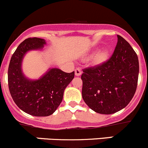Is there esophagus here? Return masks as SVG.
Returning a JSON list of instances; mask_svg holds the SVG:
<instances>
[{
    "mask_svg": "<svg viewBox=\"0 0 148 148\" xmlns=\"http://www.w3.org/2000/svg\"><path fill=\"white\" fill-rule=\"evenodd\" d=\"M82 70L80 69L79 68H77L75 69V75L77 76V77H79V76H80L82 74Z\"/></svg>",
    "mask_w": 148,
    "mask_h": 148,
    "instance_id": "esophagus-1",
    "label": "esophagus"
}]
</instances>
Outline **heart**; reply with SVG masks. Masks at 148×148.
<instances>
[{
	"label": "heart",
	"instance_id": "heart-1",
	"mask_svg": "<svg viewBox=\"0 0 148 148\" xmlns=\"http://www.w3.org/2000/svg\"><path fill=\"white\" fill-rule=\"evenodd\" d=\"M97 51L98 50H96L95 51H94L92 54H95L96 52H97ZM107 56V54L105 51L99 52V53L96 55V56H95V61L97 62H102L104 60H105Z\"/></svg>",
	"mask_w": 148,
	"mask_h": 148
}]
</instances>
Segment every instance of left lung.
Wrapping results in <instances>:
<instances>
[{"label": "left lung", "mask_w": 148, "mask_h": 148, "mask_svg": "<svg viewBox=\"0 0 148 148\" xmlns=\"http://www.w3.org/2000/svg\"><path fill=\"white\" fill-rule=\"evenodd\" d=\"M139 62L129 43L117 35L112 56L104 63L83 69L82 98L93 111L110 114L125 108L137 89Z\"/></svg>", "instance_id": "1"}]
</instances>
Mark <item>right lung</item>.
Listing matches in <instances>:
<instances>
[{
  "mask_svg": "<svg viewBox=\"0 0 148 148\" xmlns=\"http://www.w3.org/2000/svg\"><path fill=\"white\" fill-rule=\"evenodd\" d=\"M46 42L29 38L19 44L10 59L8 71V87L16 105L24 112L36 117L53 114L63 99L64 90L74 77V71L66 73L49 69L38 79H30L22 71L23 57L29 51L42 50Z\"/></svg>",
  "mask_w": 148,
  "mask_h": 148,
  "instance_id": "obj_1",
  "label": "right lung"
}]
</instances>
